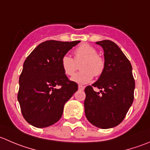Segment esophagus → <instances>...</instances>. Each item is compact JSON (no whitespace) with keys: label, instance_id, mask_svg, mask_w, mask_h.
<instances>
[{"label":"esophagus","instance_id":"esophagus-1","mask_svg":"<svg viewBox=\"0 0 150 150\" xmlns=\"http://www.w3.org/2000/svg\"><path fill=\"white\" fill-rule=\"evenodd\" d=\"M84 88H85V87H84L83 86H81V85L78 86V89L79 90H83Z\"/></svg>","mask_w":150,"mask_h":150}]
</instances>
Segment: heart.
<instances>
[{"instance_id":"heart-1","label":"heart","mask_w":150,"mask_h":150,"mask_svg":"<svg viewBox=\"0 0 150 150\" xmlns=\"http://www.w3.org/2000/svg\"><path fill=\"white\" fill-rule=\"evenodd\" d=\"M97 50L88 44H82L74 50V59L65 55L62 57L61 64L65 75L72 76L80 66L81 72L72 78L73 82L86 84L92 80L93 77H100L105 68L104 59L97 54Z\"/></svg>"}]
</instances>
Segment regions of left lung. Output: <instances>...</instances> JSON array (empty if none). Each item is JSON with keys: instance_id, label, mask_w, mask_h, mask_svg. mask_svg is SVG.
I'll return each instance as SVG.
<instances>
[{"instance_id": "8db88e82", "label": "left lung", "mask_w": 150, "mask_h": 150, "mask_svg": "<svg viewBox=\"0 0 150 150\" xmlns=\"http://www.w3.org/2000/svg\"><path fill=\"white\" fill-rule=\"evenodd\" d=\"M104 50L105 68L97 82L85 88L87 120L93 125L108 129L123 121L134 99L135 80L130 61L110 40L97 42ZM93 87L100 89L96 93Z\"/></svg>"}]
</instances>
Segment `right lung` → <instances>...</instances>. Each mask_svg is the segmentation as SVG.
I'll return each mask as SVG.
<instances>
[{
	"instance_id": "1",
	"label": "right lung",
	"mask_w": 150,
	"mask_h": 150,
	"mask_svg": "<svg viewBox=\"0 0 150 150\" xmlns=\"http://www.w3.org/2000/svg\"><path fill=\"white\" fill-rule=\"evenodd\" d=\"M79 42L47 40L26 58L19 79L17 100L23 117L31 125L42 128L57 122L65 103L78 91V84L65 75L61 61Z\"/></svg>"
}]
</instances>
